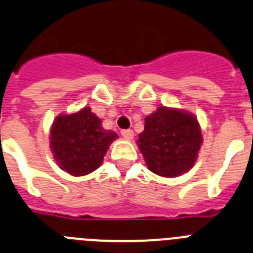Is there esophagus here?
I'll use <instances>...</instances> for the list:
<instances>
[{"label":"esophagus","mask_w":253,"mask_h":253,"mask_svg":"<svg viewBox=\"0 0 253 253\" xmlns=\"http://www.w3.org/2000/svg\"><path fill=\"white\" fill-rule=\"evenodd\" d=\"M121 135L124 136L126 140H132V138H133V136H135V133H133V131H132V129H122Z\"/></svg>","instance_id":"34e87169"}]
</instances>
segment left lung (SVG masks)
I'll return each instance as SVG.
<instances>
[{"label": "left lung", "mask_w": 253, "mask_h": 253, "mask_svg": "<svg viewBox=\"0 0 253 253\" xmlns=\"http://www.w3.org/2000/svg\"><path fill=\"white\" fill-rule=\"evenodd\" d=\"M202 141L194 116L183 110L159 107L145 118L137 146L149 170L160 176L174 177L192 169Z\"/></svg>", "instance_id": "obj_1"}]
</instances>
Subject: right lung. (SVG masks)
<instances>
[{"mask_svg":"<svg viewBox=\"0 0 253 253\" xmlns=\"http://www.w3.org/2000/svg\"><path fill=\"white\" fill-rule=\"evenodd\" d=\"M89 107L72 115H60L50 129V147L61 170L83 176L98 169L117 133L104 129Z\"/></svg>","mask_w":253,"mask_h":253,"instance_id":"obj_1","label":"right lung"}]
</instances>
